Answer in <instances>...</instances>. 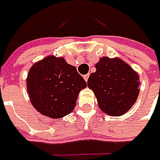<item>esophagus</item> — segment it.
Returning <instances> with one entry per match:
<instances>
[{"label":"esophagus","mask_w":160,"mask_h":160,"mask_svg":"<svg viewBox=\"0 0 160 160\" xmlns=\"http://www.w3.org/2000/svg\"><path fill=\"white\" fill-rule=\"evenodd\" d=\"M83 78H84V79H85V82H87L88 78H89V74H87V75H84V76H83Z\"/></svg>","instance_id":"1"}]
</instances>
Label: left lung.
Wrapping results in <instances>:
<instances>
[{
    "mask_svg": "<svg viewBox=\"0 0 160 160\" xmlns=\"http://www.w3.org/2000/svg\"><path fill=\"white\" fill-rule=\"evenodd\" d=\"M89 76L87 85L93 90L99 108L109 116H121L136 102L139 94L138 74L123 61L103 57Z\"/></svg>",
    "mask_w": 160,
    "mask_h": 160,
    "instance_id": "left-lung-1",
    "label": "left lung"
}]
</instances>
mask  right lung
Segmentation results:
<instances>
[{
  "mask_svg": "<svg viewBox=\"0 0 160 160\" xmlns=\"http://www.w3.org/2000/svg\"><path fill=\"white\" fill-rule=\"evenodd\" d=\"M26 85L33 106L51 118L71 113L79 92L87 86L75 66L68 64L63 58L54 56L30 68Z\"/></svg>",
  "mask_w": 160,
  "mask_h": 160,
  "instance_id": "1",
  "label": "right lung"
}]
</instances>
